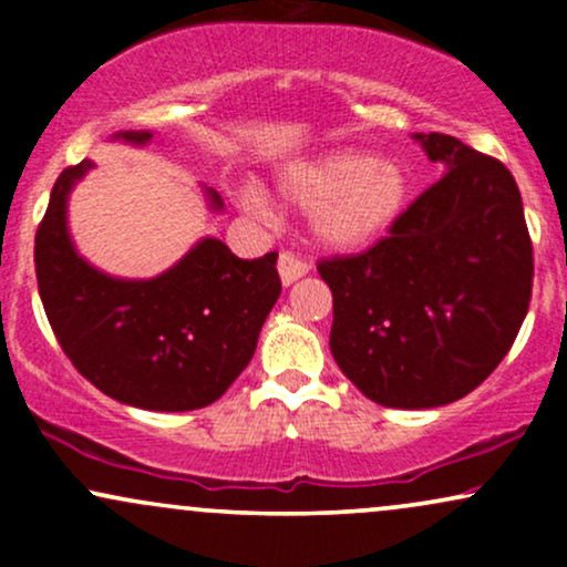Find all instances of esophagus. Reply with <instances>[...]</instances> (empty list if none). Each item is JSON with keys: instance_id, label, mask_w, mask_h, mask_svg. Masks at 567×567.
I'll return each instance as SVG.
<instances>
[{"instance_id": "34e87169", "label": "esophagus", "mask_w": 567, "mask_h": 567, "mask_svg": "<svg viewBox=\"0 0 567 567\" xmlns=\"http://www.w3.org/2000/svg\"><path fill=\"white\" fill-rule=\"evenodd\" d=\"M277 269H279V279H282V285H292L296 279L309 275V264H306L303 258H298L296 252H288V250L279 252Z\"/></svg>"}]
</instances>
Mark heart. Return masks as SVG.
<instances>
[{
	"label": "heart",
	"mask_w": 567,
	"mask_h": 567,
	"mask_svg": "<svg viewBox=\"0 0 567 567\" xmlns=\"http://www.w3.org/2000/svg\"><path fill=\"white\" fill-rule=\"evenodd\" d=\"M279 194L311 210V231L322 245L351 250L373 243L394 224L408 199V173L394 159L336 148L288 167ZM245 202L261 207L256 192H247Z\"/></svg>",
	"instance_id": "obj_1"
}]
</instances>
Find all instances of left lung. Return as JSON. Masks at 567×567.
Instances as JSON below:
<instances>
[{
  "mask_svg": "<svg viewBox=\"0 0 567 567\" xmlns=\"http://www.w3.org/2000/svg\"><path fill=\"white\" fill-rule=\"evenodd\" d=\"M445 175L357 256L322 258L330 351L368 400L440 408L512 349L533 290L523 197L504 162L453 135H415Z\"/></svg>",
  "mask_w": 567,
  "mask_h": 567,
  "instance_id": "8db88e82",
  "label": "left lung"
}]
</instances>
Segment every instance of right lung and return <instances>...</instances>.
<instances>
[{
    "label": "right lung",
    "mask_w": 567,
    "mask_h": 567,
    "mask_svg": "<svg viewBox=\"0 0 567 567\" xmlns=\"http://www.w3.org/2000/svg\"><path fill=\"white\" fill-rule=\"evenodd\" d=\"M146 143L152 133H120ZM93 167L58 175L37 229L34 264L44 315L71 365L116 402L184 413L216 402L247 368L282 282L277 252L243 261L202 239L154 279H114L76 256L66 229L71 186ZM210 205H224L210 192Z\"/></svg>",
    "instance_id": "obj_1"
}]
</instances>
